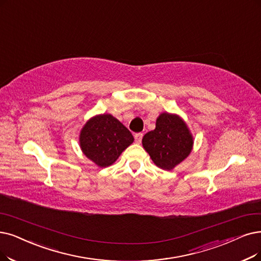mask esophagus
<instances>
[{
  "instance_id": "1",
  "label": "esophagus",
  "mask_w": 261,
  "mask_h": 261,
  "mask_svg": "<svg viewBox=\"0 0 261 261\" xmlns=\"http://www.w3.org/2000/svg\"><path fill=\"white\" fill-rule=\"evenodd\" d=\"M135 141H136L137 143H140L141 142V140H142V137H143V134L142 133H137V134H135Z\"/></svg>"
}]
</instances>
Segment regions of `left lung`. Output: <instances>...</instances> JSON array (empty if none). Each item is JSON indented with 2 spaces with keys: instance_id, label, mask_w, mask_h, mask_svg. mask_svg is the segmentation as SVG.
Returning <instances> with one entry per match:
<instances>
[{
  "instance_id": "8db88e82",
  "label": "left lung",
  "mask_w": 261,
  "mask_h": 261,
  "mask_svg": "<svg viewBox=\"0 0 261 261\" xmlns=\"http://www.w3.org/2000/svg\"><path fill=\"white\" fill-rule=\"evenodd\" d=\"M142 144L156 166L171 170L189 156L193 138L181 118L166 112L156 120L155 129L144 135Z\"/></svg>"
}]
</instances>
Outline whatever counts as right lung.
Returning <instances> with one entry per match:
<instances>
[{
    "label": "right lung",
    "mask_w": 261,
    "mask_h": 261,
    "mask_svg": "<svg viewBox=\"0 0 261 261\" xmlns=\"http://www.w3.org/2000/svg\"><path fill=\"white\" fill-rule=\"evenodd\" d=\"M133 141L132 133L110 114L92 118L80 134L82 152L99 167L113 164Z\"/></svg>",
    "instance_id": "add662e5"
}]
</instances>
